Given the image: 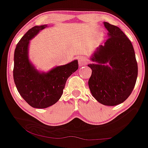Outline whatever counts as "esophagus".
Returning <instances> with one entry per match:
<instances>
[{
    "label": "esophagus",
    "instance_id": "34e87169",
    "mask_svg": "<svg viewBox=\"0 0 148 148\" xmlns=\"http://www.w3.org/2000/svg\"><path fill=\"white\" fill-rule=\"evenodd\" d=\"M88 59H87L85 57H83V56H81L80 58H79V65L80 66H82V65H86L87 63H88Z\"/></svg>",
    "mask_w": 148,
    "mask_h": 148
}]
</instances>
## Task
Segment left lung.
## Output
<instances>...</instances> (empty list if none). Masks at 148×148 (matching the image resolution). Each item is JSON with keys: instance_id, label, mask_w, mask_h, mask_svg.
<instances>
[{"instance_id": "obj_1", "label": "left lung", "mask_w": 148, "mask_h": 148, "mask_svg": "<svg viewBox=\"0 0 148 148\" xmlns=\"http://www.w3.org/2000/svg\"><path fill=\"white\" fill-rule=\"evenodd\" d=\"M108 38L94 51L89 64L92 75L88 81L92 96L105 106L124 102L134 89L138 65L132 44L118 27L104 22ZM108 63L109 65H106Z\"/></svg>"}]
</instances>
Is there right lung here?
<instances>
[{
  "instance_id": "add662e5",
  "label": "right lung",
  "mask_w": 148,
  "mask_h": 148,
  "mask_svg": "<svg viewBox=\"0 0 148 148\" xmlns=\"http://www.w3.org/2000/svg\"><path fill=\"white\" fill-rule=\"evenodd\" d=\"M47 25L34 26L28 30L18 42L14 51V80L18 92L30 106L46 108L61 97L67 80L79 68L78 60L57 66L47 73L40 72L29 61V40Z\"/></svg>"
}]
</instances>
